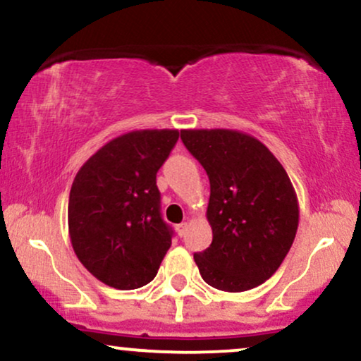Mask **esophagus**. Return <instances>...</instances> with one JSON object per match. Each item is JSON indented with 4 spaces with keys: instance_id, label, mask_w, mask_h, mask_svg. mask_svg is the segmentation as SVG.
<instances>
[{
    "instance_id": "obj_1",
    "label": "esophagus",
    "mask_w": 361,
    "mask_h": 361,
    "mask_svg": "<svg viewBox=\"0 0 361 361\" xmlns=\"http://www.w3.org/2000/svg\"><path fill=\"white\" fill-rule=\"evenodd\" d=\"M186 230H188V223H180V225L176 226V231H178V235L180 236H185V233H186Z\"/></svg>"
}]
</instances>
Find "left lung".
Masks as SVG:
<instances>
[{"mask_svg": "<svg viewBox=\"0 0 361 361\" xmlns=\"http://www.w3.org/2000/svg\"><path fill=\"white\" fill-rule=\"evenodd\" d=\"M181 140L209 178L213 241L195 253L200 275L228 293L262 285L280 268L298 230V198L288 173L243 131L181 130Z\"/></svg>", "mask_w": 361, "mask_h": 361, "instance_id": "8db88e82", "label": "left lung"}]
</instances>
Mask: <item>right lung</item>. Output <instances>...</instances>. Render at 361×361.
I'll use <instances>...</instances> for the list:
<instances>
[{
    "label": "right lung",
    "mask_w": 361,
    "mask_h": 361,
    "mask_svg": "<svg viewBox=\"0 0 361 361\" xmlns=\"http://www.w3.org/2000/svg\"><path fill=\"white\" fill-rule=\"evenodd\" d=\"M178 130H135L98 149L76 173L68 231L81 264L104 285L135 290L157 276L171 246L157 173Z\"/></svg>",
    "instance_id": "right-lung-1"
}]
</instances>
